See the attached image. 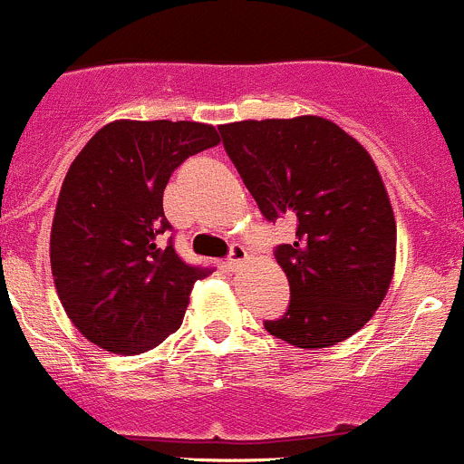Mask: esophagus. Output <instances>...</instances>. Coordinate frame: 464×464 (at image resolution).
Here are the masks:
<instances>
[{
  "instance_id": "34e87169",
  "label": "esophagus",
  "mask_w": 464,
  "mask_h": 464,
  "mask_svg": "<svg viewBox=\"0 0 464 464\" xmlns=\"http://www.w3.org/2000/svg\"><path fill=\"white\" fill-rule=\"evenodd\" d=\"M247 259V252H246V247L243 246H232V250H230V256H227V261H226V266L227 268L232 270V273H237L238 268H241L243 266V261Z\"/></svg>"
}]
</instances>
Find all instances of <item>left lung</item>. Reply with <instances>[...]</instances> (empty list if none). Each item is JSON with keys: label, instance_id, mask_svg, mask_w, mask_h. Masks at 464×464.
Masks as SVG:
<instances>
[{"label": "left lung", "instance_id": "obj_1", "mask_svg": "<svg viewBox=\"0 0 464 464\" xmlns=\"http://www.w3.org/2000/svg\"><path fill=\"white\" fill-rule=\"evenodd\" d=\"M218 130L261 214L295 223L293 243L275 250L291 304L266 320L268 334L302 350L347 341L386 297L397 256V223L374 160L315 114Z\"/></svg>", "mask_w": 464, "mask_h": 464}]
</instances>
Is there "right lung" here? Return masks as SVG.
I'll list each match as a JSON object with an SVG mask.
<instances>
[{
    "label": "right lung",
    "instance_id": "add662e5",
    "mask_svg": "<svg viewBox=\"0 0 464 464\" xmlns=\"http://www.w3.org/2000/svg\"><path fill=\"white\" fill-rule=\"evenodd\" d=\"M221 141L198 121L108 123L72 162L52 223L53 284L67 318L112 354H141L178 332L189 293L212 270L160 243L162 194L189 155Z\"/></svg>",
    "mask_w": 464,
    "mask_h": 464
}]
</instances>
